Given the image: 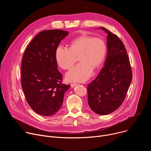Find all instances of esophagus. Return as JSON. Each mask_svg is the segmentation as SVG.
Returning <instances> with one entry per match:
<instances>
[{
	"label": "esophagus",
	"instance_id": "34e87169",
	"mask_svg": "<svg viewBox=\"0 0 151 151\" xmlns=\"http://www.w3.org/2000/svg\"><path fill=\"white\" fill-rule=\"evenodd\" d=\"M78 85V83H70V87L72 88H73L75 87V86H76Z\"/></svg>",
	"mask_w": 151,
	"mask_h": 151
}]
</instances>
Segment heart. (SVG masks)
Instances as JSON below:
<instances>
[{"mask_svg":"<svg viewBox=\"0 0 151 151\" xmlns=\"http://www.w3.org/2000/svg\"><path fill=\"white\" fill-rule=\"evenodd\" d=\"M106 53V45L103 39L83 35L72 40L69 48L58 46L55 57L58 65L64 70L71 68L78 57L80 63L66 73V79L84 82L91 76L93 69H97L102 64Z\"/></svg>","mask_w":151,"mask_h":151,"instance_id":"b5f03b06","label":"heart"}]
</instances>
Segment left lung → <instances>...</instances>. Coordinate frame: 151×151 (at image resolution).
<instances>
[{
  "label": "left lung",
  "mask_w": 151,
  "mask_h": 151,
  "mask_svg": "<svg viewBox=\"0 0 151 151\" xmlns=\"http://www.w3.org/2000/svg\"><path fill=\"white\" fill-rule=\"evenodd\" d=\"M107 34V55L104 66L88 85L90 108L99 115L109 114L123 103L132 80L127 51L118 37L104 27Z\"/></svg>",
  "instance_id": "left-lung-1"
}]
</instances>
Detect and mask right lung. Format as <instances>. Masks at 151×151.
Returning a JSON list of instances; mask_svg holds the SVG:
<instances>
[{
	"label": "right lung",
	"instance_id": "obj_1",
	"mask_svg": "<svg viewBox=\"0 0 151 151\" xmlns=\"http://www.w3.org/2000/svg\"><path fill=\"white\" fill-rule=\"evenodd\" d=\"M69 34L61 30L40 32L30 42L21 63V86L31 108L42 116L55 115L70 87L62 83L55 53L61 40Z\"/></svg>",
	"mask_w": 151,
	"mask_h": 151
}]
</instances>
